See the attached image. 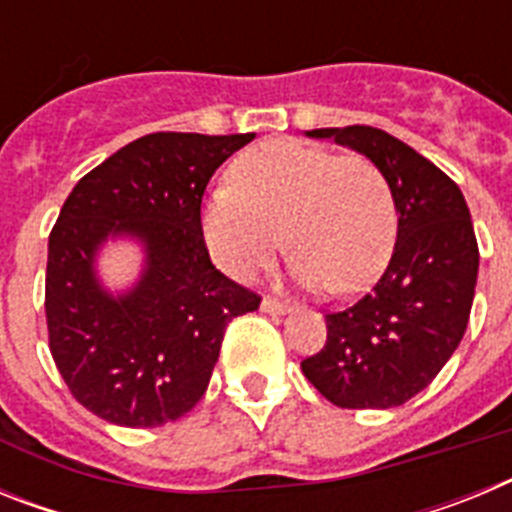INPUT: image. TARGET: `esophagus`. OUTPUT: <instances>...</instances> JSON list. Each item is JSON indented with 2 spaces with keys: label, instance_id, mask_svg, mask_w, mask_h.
Listing matches in <instances>:
<instances>
[{
  "label": "esophagus",
  "instance_id": "obj_1",
  "mask_svg": "<svg viewBox=\"0 0 512 512\" xmlns=\"http://www.w3.org/2000/svg\"><path fill=\"white\" fill-rule=\"evenodd\" d=\"M261 310H264V312H271V315H279V312L287 310V305H284L282 300H277V297L266 295L264 300H261Z\"/></svg>",
  "mask_w": 512,
  "mask_h": 512
}]
</instances>
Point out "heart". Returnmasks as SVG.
<instances>
[{"instance_id": "heart-1", "label": "heart", "mask_w": 512, "mask_h": 512, "mask_svg": "<svg viewBox=\"0 0 512 512\" xmlns=\"http://www.w3.org/2000/svg\"><path fill=\"white\" fill-rule=\"evenodd\" d=\"M212 261L233 279H251L284 243L310 287L359 292L382 274L395 243V200L382 169L364 153H333L274 138L230 166V187L202 205Z\"/></svg>"}]
</instances>
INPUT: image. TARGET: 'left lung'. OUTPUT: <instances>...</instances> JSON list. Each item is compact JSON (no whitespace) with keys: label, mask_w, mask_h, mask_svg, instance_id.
<instances>
[{"label":"left lung","mask_w":512,"mask_h":512,"mask_svg":"<svg viewBox=\"0 0 512 512\" xmlns=\"http://www.w3.org/2000/svg\"><path fill=\"white\" fill-rule=\"evenodd\" d=\"M307 135L333 138L382 169L397 241L361 300L325 312V346L302 359V372L338 408H397L436 379L467 330L479 266L469 207L456 182L384 130L346 125Z\"/></svg>","instance_id":"obj_1"}]
</instances>
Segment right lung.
<instances>
[{
	"label": "right lung",
	"instance_id": "add662e5",
	"mask_svg": "<svg viewBox=\"0 0 512 512\" xmlns=\"http://www.w3.org/2000/svg\"><path fill=\"white\" fill-rule=\"evenodd\" d=\"M246 135L151 133L81 176L48 238V346L74 400L107 423L156 428L210 384L225 328L261 297L210 261L200 210L207 182ZM147 243L139 287L112 301L91 264L107 234Z\"/></svg>",
	"mask_w": 512,
	"mask_h": 512
}]
</instances>
